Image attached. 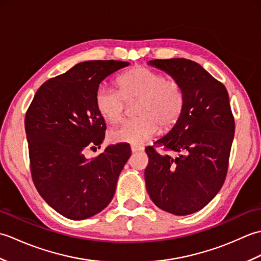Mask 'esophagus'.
<instances>
[{
    "label": "esophagus",
    "mask_w": 261,
    "mask_h": 261,
    "mask_svg": "<svg viewBox=\"0 0 261 261\" xmlns=\"http://www.w3.org/2000/svg\"><path fill=\"white\" fill-rule=\"evenodd\" d=\"M143 147H141V146H136V145H132L131 146V151L132 152H139V151H143Z\"/></svg>",
    "instance_id": "1"
}]
</instances>
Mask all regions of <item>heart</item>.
<instances>
[{
    "label": "heart",
    "mask_w": 261,
    "mask_h": 261,
    "mask_svg": "<svg viewBox=\"0 0 261 261\" xmlns=\"http://www.w3.org/2000/svg\"><path fill=\"white\" fill-rule=\"evenodd\" d=\"M119 91L99 86L95 93L96 109L104 119L119 122L125 115L127 104L135 105L138 119L110 131L111 140L140 145L159 131H169L180 119L184 110V91L175 79L145 66H137L118 79Z\"/></svg>",
    "instance_id": "obj_1"
}]
</instances>
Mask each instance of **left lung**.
<instances>
[{"mask_svg":"<svg viewBox=\"0 0 261 261\" xmlns=\"http://www.w3.org/2000/svg\"><path fill=\"white\" fill-rule=\"evenodd\" d=\"M148 64L180 83L185 103L176 125L154 142L179 156L146 148L147 192L166 212L195 213L219 193L228 173L234 137L229 94L222 83L190 59H153Z\"/></svg>","mask_w":261,"mask_h":261,"instance_id":"8db88e82","label":"left lung"}]
</instances>
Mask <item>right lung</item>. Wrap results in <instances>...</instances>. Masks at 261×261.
<instances>
[{
	"instance_id": "1",
	"label": "right lung",
	"mask_w": 261,
	"mask_h": 261,
	"mask_svg": "<svg viewBox=\"0 0 261 261\" xmlns=\"http://www.w3.org/2000/svg\"><path fill=\"white\" fill-rule=\"evenodd\" d=\"M129 65L119 60L77 64L43 83L27 111L32 180L41 197L65 218H91L112 201L130 158L129 145L109 146L91 159L84 151L101 147L105 137L107 126L95 105L99 84Z\"/></svg>"
}]
</instances>
